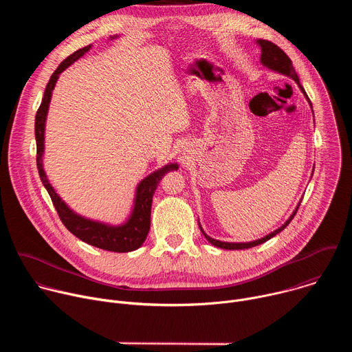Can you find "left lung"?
<instances>
[{"instance_id":"1","label":"left lung","mask_w":352,"mask_h":352,"mask_svg":"<svg viewBox=\"0 0 352 352\" xmlns=\"http://www.w3.org/2000/svg\"><path fill=\"white\" fill-rule=\"evenodd\" d=\"M256 44H258V45L261 47V50H262V54H261V63H262V65L266 67V68H269V69H272V71H274V72H277V74H281V75H284V76H288V78L294 79V80L296 82L298 87L300 89V91L304 93L305 98L309 102V106L312 107L311 100H309V97L307 96L304 87L300 86L299 78H298V75H296V72H295V69H294V67H292V63H291V60L288 58V56L283 52V50H281L278 45H276V44L272 43V41L259 38V40H256ZM299 205H300V204H298L296 209L292 212V214L289 216V219H288L280 228H277L276 231L267 234L266 236H263V238H261V239H256V241H252V242H223V241H219V239H214V238L209 236V235L204 231V228L200 227V224H199V228H200V231H202V234L206 236V239H208L212 245H214V246H217V248H221V249H248V248H252V246L261 245V243L269 241L270 238H273L274 235H277L278 232H281V231L291 223V220L294 219V216L296 214Z\"/></svg>"}]
</instances>
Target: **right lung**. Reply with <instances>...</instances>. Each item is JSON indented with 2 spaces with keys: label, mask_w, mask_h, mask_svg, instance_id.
<instances>
[{
  "label": "right lung",
  "mask_w": 352,
  "mask_h": 352,
  "mask_svg": "<svg viewBox=\"0 0 352 352\" xmlns=\"http://www.w3.org/2000/svg\"><path fill=\"white\" fill-rule=\"evenodd\" d=\"M118 37V36H116ZM111 37V38H116ZM91 48V44L78 50L74 54H71L68 58H65L58 68L54 71V74L50 78L44 96L41 100V104L36 114L34 121V135H36V146H37V170L40 179L47 189L50 197L53 200V205L63 221V224L71 231L75 236H78L80 241L104 249L110 250V252H132V250L142 246L144 242L148 230H150V209H152V200L155 190L162 181L163 175H166L170 171L178 170L177 163H171L164 166L163 168L153 171L150 175H147L144 179H142L138 184L135 199H133V208L131 212V216L128 220L120 226H111L102 221H94L90 219H86L78 213H75L64 200L60 197V195L54 190L53 185L47 179L45 171L43 168V155H44V131H45V118L48 113V106L52 102L53 90L56 87V83L58 80V76L61 72H64L69 65H72L76 60H79L85 53H87Z\"/></svg>",
  "instance_id": "1"
}]
</instances>
